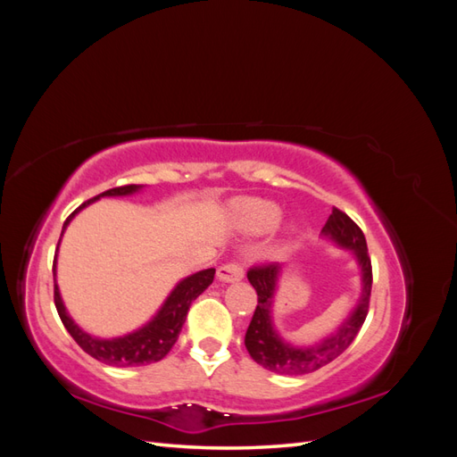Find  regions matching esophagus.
<instances>
[{"mask_svg":"<svg viewBox=\"0 0 457 457\" xmlns=\"http://www.w3.org/2000/svg\"><path fill=\"white\" fill-rule=\"evenodd\" d=\"M217 276L219 280L223 282H238L244 278V265L238 259H232L227 262V265H223L217 270Z\"/></svg>","mask_w":457,"mask_h":457,"instance_id":"1","label":"esophagus"}]
</instances>
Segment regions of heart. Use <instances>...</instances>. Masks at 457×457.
Listing matches in <instances>:
<instances>
[{
  "label": "heart",
  "instance_id": "obj_1",
  "mask_svg": "<svg viewBox=\"0 0 457 457\" xmlns=\"http://www.w3.org/2000/svg\"><path fill=\"white\" fill-rule=\"evenodd\" d=\"M244 213L247 223L257 230H265L274 227L280 220V210L270 202L262 200H250L244 204Z\"/></svg>",
  "mask_w": 457,
  "mask_h": 457
}]
</instances>
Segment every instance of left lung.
I'll return each mask as SVG.
<instances>
[{"mask_svg":"<svg viewBox=\"0 0 457 457\" xmlns=\"http://www.w3.org/2000/svg\"><path fill=\"white\" fill-rule=\"evenodd\" d=\"M322 232L326 237L334 238L339 245L349 247V250L354 252L358 262H361L362 267L364 287L361 303H358V307L349 320L341 326V329L334 337L316 345V347H292V345L284 343L272 328L270 307L280 265H276V262H257V265L250 267V270H247V280H250V284L257 292V307L245 331V349L257 364L274 373H282V376H303V373L316 371L329 364L331 361H336V358L343 351H347L349 345L354 341L370 311L371 259L368 255V245L362 228L358 227L347 213L334 207V212H331Z\"/></svg>","mask_w":457,"mask_h":457,"instance_id":"obj_1","label":"left lung"}]
</instances>
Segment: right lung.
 <instances>
[{
	"label": "right lung",
	"instance_id": "1",
	"mask_svg": "<svg viewBox=\"0 0 457 457\" xmlns=\"http://www.w3.org/2000/svg\"><path fill=\"white\" fill-rule=\"evenodd\" d=\"M139 188L141 185H123V187L110 188L103 192V195L84 202L76 212L68 215V219L64 220L62 232L66 225L72 220V217L79 210H84V207L89 205L91 202L99 200L101 196L133 195V192H137ZM54 265H57V255H54V261H53V280H54ZM213 276H215V269H207L188 276V278H185L183 282H179L177 287L171 292V295L168 297V301L163 303L160 312L154 316V320L148 322L145 328L133 331V334L118 337V339H96L87 336L84 329H79L74 324L72 318L68 316L62 305L57 284H54L53 297H54V307H57V312L61 316L64 328L68 329V334H71L79 347L84 349L89 356H93L95 361L104 362L108 366H120V368L145 366V364L162 361V358L171 351L175 341L179 339V331H181L185 324V318L188 314L192 301L205 292V287L213 282Z\"/></svg>",
	"mask_w": 457,
	"mask_h": 457
}]
</instances>
